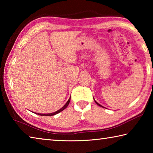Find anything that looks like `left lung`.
<instances>
[{
    "mask_svg": "<svg viewBox=\"0 0 153 153\" xmlns=\"http://www.w3.org/2000/svg\"><path fill=\"white\" fill-rule=\"evenodd\" d=\"M94 101H95V102H96V103H97V105H98V106H100V107H102V105H100V104H98V102H97V101H96V100H94Z\"/></svg>",
    "mask_w": 153,
    "mask_h": 153,
    "instance_id": "8db88e82",
    "label": "left lung"
}]
</instances>
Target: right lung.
<instances>
[{
	"instance_id": "right-lung-1",
	"label": "right lung",
	"mask_w": 153,
	"mask_h": 153,
	"mask_svg": "<svg viewBox=\"0 0 153 153\" xmlns=\"http://www.w3.org/2000/svg\"><path fill=\"white\" fill-rule=\"evenodd\" d=\"M70 100H71V97L69 98L68 100H67V102H66V104L63 107L61 108L60 109L58 110V111H56V112H54V113H44V114H43V113H36V114H38V115H42V116H52V115H56V114H57V113H59L61 112V111H63V110L65 109V108H66L67 106H68L69 102H70Z\"/></svg>"
}]
</instances>
